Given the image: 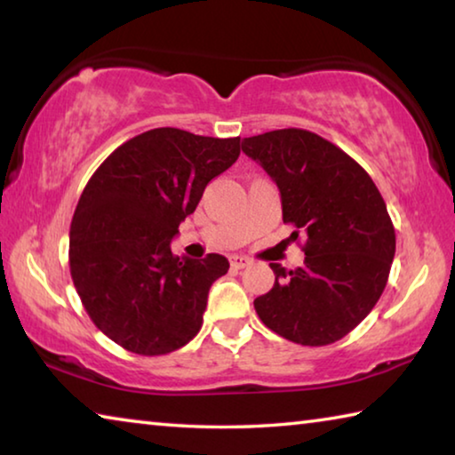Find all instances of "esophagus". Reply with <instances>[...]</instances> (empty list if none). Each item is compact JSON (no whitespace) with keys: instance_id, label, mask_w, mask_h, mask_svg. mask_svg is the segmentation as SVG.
<instances>
[{"instance_id":"esophagus-1","label":"esophagus","mask_w":455,"mask_h":455,"mask_svg":"<svg viewBox=\"0 0 455 455\" xmlns=\"http://www.w3.org/2000/svg\"><path fill=\"white\" fill-rule=\"evenodd\" d=\"M249 265H251V259L249 257H241V255L230 257V267L236 268V271H238V268H246Z\"/></svg>"}]
</instances>
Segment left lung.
Wrapping results in <instances>:
<instances>
[{"instance_id": "1", "label": "left lung", "mask_w": 455, "mask_h": 455, "mask_svg": "<svg viewBox=\"0 0 455 455\" xmlns=\"http://www.w3.org/2000/svg\"><path fill=\"white\" fill-rule=\"evenodd\" d=\"M243 152L279 188L283 220L307 235L303 267L271 263L275 284L255 299L257 315L292 343H335L367 317L387 284L395 230L385 200L349 154L309 130L244 138Z\"/></svg>"}]
</instances>
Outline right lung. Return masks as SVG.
<instances>
[{
    "label": "right lung",
    "instance_id": "1",
    "mask_svg": "<svg viewBox=\"0 0 455 455\" xmlns=\"http://www.w3.org/2000/svg\"><path fill=\"white\" fill-rule=\"evenodd\" d=\"M241 146L238 136L154 128L92 174L70 227V273L90 319L120 347L166 355L203 327L211 284L228 260L174 257L171 241Z\"/></svg>",
    "mask_w": 455,
    "mask_h": 455
}]
</instances>
